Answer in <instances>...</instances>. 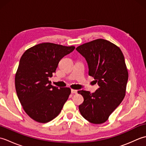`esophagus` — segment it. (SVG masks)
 I'll return each instance as SVG.
<instances>
[{
  "instance_id": "1",
  "label": "esophagus",
  "mask_w": 146,
  "mask_h": 146,
  "mask_svg": "<svg viewBox=\"0 0 146 146\" xmlns=\"http://www.w3.org/2000/svg\"><path fill=\"white\" fill-rule=\"evenodd\" d=\"M71 93H72V94H76L77 93V90H73V89H71Z\"/></svg>"
}]
</instances>
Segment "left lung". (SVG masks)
Masks as SVG:
<instances>
[{
    "label": "left lung",
    "instance_id": "obj_1",
    "mask_svg": "<svg viewBox=\"0 0 146 146\" xmlns=\"http://www.w3.org/2000/svg\"><path fill=\"white\" fill-rule=\"evenodd\" d=\"M76 49L85 58L89 75L99 86L92 94L78 92L84 98L79 105L80 113L92 123H103L125 97L129 74L124 56L118 46L103 39L85 43Z\"/></svg>",
    "mask_w": 146,
    "mask_h": 146
}]
</instances>
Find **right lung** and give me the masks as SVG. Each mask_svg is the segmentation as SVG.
<instances>
[{
	"instance_id": "obj_1",
	"label": "right lung",
	"mask_w": 146,
	"mask_h": 146,
	"mask_svg": "<svg viewBox=\"0 0 146 146\" xmlns=\"http://www.w3.org/2000/svg\"><path fill=\"white\" fill-rule=\"evenodd\" d=\"M75 48L44 42L27 49L21 56L15 76V90L25 112L36 122L54 119L69 97L70 88L52 86L49 78L61 59Z\"/></svg>"
}]
</instances>
